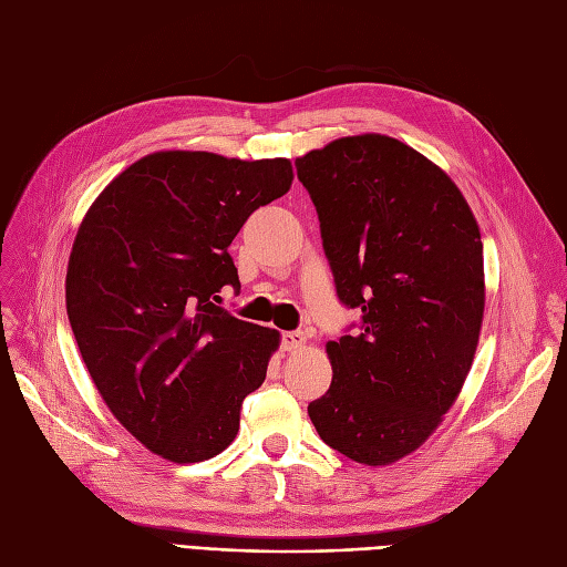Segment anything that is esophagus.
Wrapping results in <instances>:
<instances>
[{"label": "esophagus", "instance_id": "34e87169", "mask_svg": "<svg viewBox=\"0 0 567 567\" xmlns=\"http://www.w3.org/2000/svg\"><path fill=\"white\" fill-rule=\"evenodd\" d=\"M281 346L288 352H296L307 346V338L302 331H286V333H281Z\"/></svg>", "mask_w": 567, "mask_h": 567}]
</instances>
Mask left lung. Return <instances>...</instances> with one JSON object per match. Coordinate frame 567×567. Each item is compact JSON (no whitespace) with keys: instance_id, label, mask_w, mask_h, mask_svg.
Wrapping results in <instances>:
<instances>
[{"instance_id":"1","label":"left lung","mask_w":567,"mask_h":567,"mask_svg":"<svg viewBox=\"0 0 567 567\" xmlns=\"http://www.w3.org/2000/svg\"><path fill=\"white\" fill-rule=\"evenodd\" d=\"M338 298L362 310L326 342L333 381L310 414L357 463L419 450L456 402L485 312L480 227L450 175L385 134L342 136L296 161Z\"/></svg>"}]
</instances>
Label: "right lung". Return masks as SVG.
Returning a JSON list of instances; mask_svg holds the SVG:
<instances>
[{
  "label": "right lung",
  "mask_w": 567,
  "mask_h": 567,
  "mask_svg": "<svg viewBox=\"0 0 567 567\" xmlns=\"http://www.w3.org/2000/svg\"><path fill=\"white\" fill-rule=\"evenodd\" d=\"M293 184L288 158L156 151L123 169L84 215L65 310L111 414L175 463L225 452L279 331L217 305L241 288L229 255L244 221Z\"/></svg>",
  "instance_id": "right-lung-1"
}]
</instances>
